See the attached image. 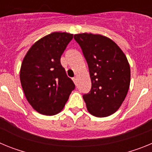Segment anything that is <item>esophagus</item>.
<instances>
[{"label": "esophagus", "mask_w": 152, "mask_h": 152, "mask_svg": "<svg viewBox=\"0 0 152 152\" xmlns=\"http://www.w3.org/2000/svg\"><path fill=\"white\" fill-rule=\"evenodd\" d=\"M72 80H73L74 83H75V84H77V79H76V77H73V78H72Z\"/></svg>", "instance_id": "esophagus-1"}]
</instances>
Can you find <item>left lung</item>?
Here are the masks:
<instances>
[{"label":"left lung","mask_w":152,"mask_h":152,"mask_svg":"<svg viewBox=\"0 0 152 152\" xmlns=\"http://www.w3.org/2000/svg\"><path fill=\"white\" fill-rule=\"evenodd\" d=\"M89 68L91 89L83 95L88 112L96 117L114 113L124 101L130 84V67L119 46L106 36L75 34Z\"/></svg>","instance_id":"left-lung-1"}]
</instances>
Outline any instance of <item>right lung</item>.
I'll return each instance as SVG.
<instances>
[{
    "mask_svg": "<svg viewBox=\"0 0 152 152\" xmlns=\"http://www.w3.org/2000/svg\"><path fill=\"white\" fill-rule=\"evenodd\" d=\"M73 35L55 32L35 42L21 64L20 82L26 100L38 113L56 115L64 108L75 85L61 64Z\"/></svg>",
    "mask_w": 152,
    "mask_h": 152,
    "instance_id": "right-lung-1",
    "label": "right lung"
}]
</instances>
